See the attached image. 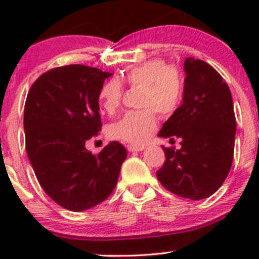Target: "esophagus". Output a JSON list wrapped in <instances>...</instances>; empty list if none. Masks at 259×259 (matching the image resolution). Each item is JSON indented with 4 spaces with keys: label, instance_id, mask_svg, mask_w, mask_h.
<instances>
[{
    "label": "esophagus",
    "instance_id": "esophagus-1",
    "mask_svg": "<svg viewBox=\"0 0 259 259\" xmlns=\"http://www.w3.org/2000/svg\"><path fill=\"white\" fill-rule=\"evenodd\" d=\"M143 149H144V145H135V144L127 145V150L129 151H142Z\"/></svg>",
    "mask_w": 259,
    "mask_h": 259
}]
</instances>
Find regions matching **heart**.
I'll use <instances>...</instances> for the list:
<instances>
[{"label":"heart","instance_id":"obj_1","mask_svg":"<svg viewBox=\"0 0 259 259\" xmlns=\"http://www.w3.org/2000/svg\"><path fill=\"white\" fill-rule=\"evenodd\" d=\"M121 83L140 88L139 105L142 110L127 111L108 127L111 139L139 144L156 129V113L170 116L178 110L184 94V83L179 70L164 60L153 59L130 67L120 80L110 79L103 83L99 100L104 110L114 113L122 98Z\"/></svg>","mask_w":259,"mask_h":259}]
</instances>
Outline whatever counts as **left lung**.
Segmentation results:
<instances>
[{
    "label": "left lung",
    "instance_id": "left-lung-1",
    "mask_svg": "<svg viewBox=\"0 0 259 259\" xmlns=\"http://www.w3.org/2000/svg\"><path fill=\"white\" fill-rule=\"evenodd\" d=\"M183 103L159 132L180 138L182 148H165L156 171L165 189L192 200L210 197L231 170L237 122L231 90L215 69L202 60L184 61Z\"/></svg>",
    "mask_w": 259,
    "mask_h": 259
}]
</instances>
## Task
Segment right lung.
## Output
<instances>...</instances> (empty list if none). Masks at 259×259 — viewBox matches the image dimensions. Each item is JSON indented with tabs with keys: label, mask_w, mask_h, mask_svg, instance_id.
<instances>
[{
	"label": "right lung",
	"mask_w": 259,
	"mask_h": 259,
	"mask_svg": "<svg viewBox=\"0 0 259 259\" xmlns=\"http://www.w3.org/2000/svg\"><path fill=\"white\" fill-rule=\"evenodd\" d=\"M111 75L66 65L41 75L28 91L23 115L28 160L46 194L65 209L80 211L104 202L126 159L117 142L96 155L85 148L101 130L99 91Z\"/></svg>",
	"instance_id": "1"
}]
</instances>
